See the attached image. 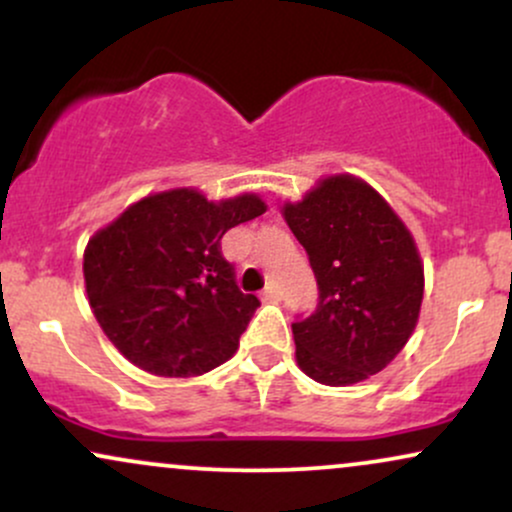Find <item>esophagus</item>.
<instances>
[{
    "instance_id": "obj_1",
    "label": "esophagus",
    "mask_w": 512,
    "mask_h": 512,
    "mask_svg": "<svg viewBox=\"0 0 512 512\" xmlns=\"http://www.w3.org/2000/svg\"><path fill=\"white\" fill-rule=\"evenodd\" d=\"M260 298H262V301H279V298H281V291L276 289V286L269 284L267 289H264V291L260 293Z\"/></svg>"
}]
</instances>
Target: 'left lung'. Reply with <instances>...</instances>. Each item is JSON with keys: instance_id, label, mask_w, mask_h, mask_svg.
Here are the masks:
<instances>
[{"instance_id": "obj_1", "label": "left lung", "mask_w": 512, "mask_h": 512, "mask_svg": "<svg viewBox=\"0 0 512 512\" xmlns=\"http://www.w3.org/2000/svg\"><path fill=\"white\" fill-rule=\"evenodd\" d=\"M310 257L320 303L293 322L298 368L346 387L380 373L416 330L424 260L407 223L366 180L325 175L281 207Z\"/></svg>"}]
</instances>
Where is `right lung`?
Segmentation results:
<instances>
[{
    "mask_svg": "<svg viewBox=\"0 0 512 512\" xmlns=\"http://www.w3.org/2000/svg\"><path fill=\"white\" fill-rule=\"evenodd\" d=\"M264 211L255 192L214 202L197 187H173L129 204L88 238V305L127 361L192 378L236 354L260 301L238 289L221 238Z\"/></svg>",
    "mask_w": 512,
    "mask_h": 512,
    "instance_id": "right-lung-1",
    "label": "right lung"
}]
</instances>
